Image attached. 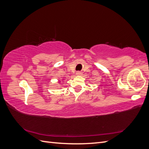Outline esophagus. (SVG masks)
Wrapping results in <instances>:
<instances>
[{"label":"esophagus","mask_w":149,"mask_h":149,"mask_svg":"<svg viewBox=\"0 0 149 149\" xmlns=\"http://www.w3.org/2000/svg\"><path fill=\"white\" fill-rule=\"evenodd\" d=\"M81 74H82L81 72H79V71H78V72H77V73H76V75H77V76H81Z\"/></svg>","instance_id":"esophagus-1"}]
</instances>
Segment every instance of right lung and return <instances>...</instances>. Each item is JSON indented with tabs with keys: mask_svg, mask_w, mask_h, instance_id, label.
I'll return each mask as SVG.
<instances>
[{
	"mask_svg": "<svg viewBox=\"0 0 149 149\" xmlns=\"http://www.w3.org/2000/svg\"><path fill=\"white\" fill-rule=\"evenodd\" d=\"M62 80H63V79H62ZM62 80H61V81H62ZM58 83H61V81H58Z\"/></svg>",
	"mask_w": 149,
	"mask_h": 149,
	"instance_id": "right-lung-1",
	"label": "right lung"
}]
</instances>
